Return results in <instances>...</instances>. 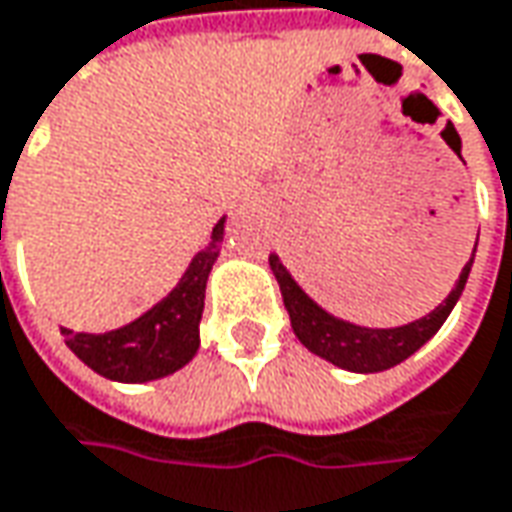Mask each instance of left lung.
<instances>
[{"label": "left lung", "instance_id": "obj_1", "mask_svg": "<svg viewBox=\"0 0 512 512\" xmlns=\"http://www.w3.org/2000/svg\"><path fill=\"white\" fill-rule=\"evenodd\" d=\"M444 133L453 136L456 148H462L459 133L453 128H444ZM479 242V239H476ZM476 256V247H473ZM473 256L467 259V265L459 273V282L450 290V296L433 313H427L424 319H416L410 325L390 327V330H376V327H359L342 322L336 316H330L327 310L316 305L307 296L302 287L293 282V276L287 273V267L279 262L276 253H270V270L279 282L282 299H285L287 313H290V327L296 333V339L305 344L310 353L322 356L327 362H333L342 370H353V373H379L393 364L404 362L407 356H413L439 327L444 319L450 316V310L456 307L459 296H462L470 267H473Z\"/></svg>", "mask_w": 512, "mask_h": 512}]
</instances>
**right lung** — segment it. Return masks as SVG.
Masks as SVG:
<instances>
[{
	"label": "right lung",
	"mask_w": 512,
	"mask_h": 512,
	"mask_svg": "<svg viewBox=\"0 0 512 512\" xmlns=\"http://www.w3.org/2000/svg\"><path fill=\"white\" fill-rule=\"evenodd\" d=\"M225 239V219L213 227L207 242L185 270L182 282L136 322L110 333H73L62 327L70 350L113 382H153L185 367L199 350V322L205 310V285L210 267Z\"/></svg>",
	"instance_id": "obj_1"
}]
</instances>
